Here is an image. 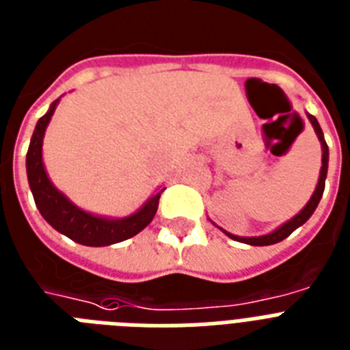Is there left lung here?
<instances>
[{"instance_id":"1","label":"left lung","mask_w":350,"mask_h":350,"mask_svg":"<svg viewBox=\"0 0 350 350\" xmlns=\"http://www.w3.org/2000/svg\"><path fill=\"white\" fill-rule=\"evenodd\" d=\"M309 121H311L312 128L317 131L318 139H320V144H321V170H320V177H318V184H317V189L312 193V197L309 198V202L306 204V208L301 209L300 213L295 215L293 219L287 220L286 224H282L280 228L275 229V231H271L267 234H262V237H237L233 233H228V231H222L228 234L229 239L233 240H239V242H244V244H250V245H271V244H276V242H282L284 239H287L296 228H300L301 224H306L307 220L311 219V215L314 213V209H317L318 202H320L321 195H323V188H325V177H327V166H329V148H327V142L323 139V131H321L320 124H318L317 117L314 116H309Z\"/></svg>"}]
</instances>
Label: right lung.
<instances>
[{
    "label": "right lung",
    "instance_id": "obj_1",
    "mask_svg": "<svg viewBox=\"0 0 350 350\" xmlns=\"http://www.w3.org/2000/svg\"><path fill=\"white\" fill-rule=\"evenodd\" d=\"M57 103L59 99H55L50 105L49 111L38 121L32 139H30L29 152H27V177H29L30 191H32L39 213L43 215V219L52 228L83 245L100 247V245L117 244V242L135 237L153 220L157 213L161 193L166 188L159 189L153 197L148 198L146 204L139 211L124 219L97 217V215L86 213L74 202H70L68 198L50 183L43 164L44 130L54 116Z\"/></svg>",
    "mask_w": 350,
    "mask_h": 350
}]
</instances>
